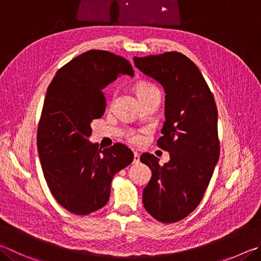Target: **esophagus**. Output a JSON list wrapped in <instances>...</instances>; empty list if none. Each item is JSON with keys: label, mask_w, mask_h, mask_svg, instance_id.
Masks as SVG:
<instances>
[{"label": "esophagus", "mask_w": 261, "mask_h": 261, "mask_svg": "<svg viewBox=\"0 0 261 261\" xmlns=\"http://www.w3.org/2000/svg\"><path fill=\"white\" fill-rule=\"evenodd\" d=\"M140 162V155L135 151L134 153V164H138Z\"/></svg>", "instance_id": "1"}]
</instances>
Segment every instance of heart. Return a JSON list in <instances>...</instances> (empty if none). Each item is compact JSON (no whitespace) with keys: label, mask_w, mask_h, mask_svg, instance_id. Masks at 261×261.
I'll list each match as a JSON object with an SVG mask.
<instances>
[{"label":"heart","mask_w":261,"mask_h":261,"mask_svg":"<svg viewBox=\"0 0 261 261\" xmlns=\"http://www.w3.org/2000/svg\"><path fill=\"white\" fill-rule=\"evenodd\" d=\"M136 92H137V96H143V94H146V93L159 92V91H158V89L153 87V85L149 83H139L136 87ZM129 139H130V141H132V143H138L139 137L131 134L129 136Z\"/></svg>","instance_id":"heart-1"}]
</instances>
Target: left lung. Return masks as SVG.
<instances>
[{
  "label": "left lung",
  "mask_w": 261,
  "mask_h": 261,
  "mask_svg": "<svg viewBox=\"0 0 261 261\" xmlns=\"http://www.w3.org/2000/svg\"><path fill=\"white\" fill-rule=\"evenodd\" d=\"M134 61L165 92V122L158 145L169 151L170 161L162 167L148 153L140 161L151 170L143 192L145 209L170 224L195 210L209 186L220 153L217 106L200 69L180 52L135 57Z\"/></svg>",
  "instance_id": "8db88e82"
}]
</instances>
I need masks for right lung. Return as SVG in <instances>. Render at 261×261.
Returning a JSON list of instances; mask_svg holds the SVG:
<instances>
[{"label":"right lung","instance_id":"1","mask_svg":"<svg viewBox=\"0 0 261 261\" xmlns=\"http://www.w3.org/2000/svg\"><path fill=\"white\" fill-rule=\"evenodd\" d=\"M121 75L134 77L129 61L90 50L61 67L45 94L37 127L39 158L51 194L75 215L105 206L114 174L134 161L123 144L101 150L89 140L92 120L106 110L102 90Z\"/></svg>","mask_w":261,"mask_h":261}]
</instances>
